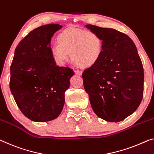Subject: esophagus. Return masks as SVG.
<instances>
[{"instance_id": "obj_1", "label": "esophagus", "mask_w": 154, "mask_h": 154, "mask_svg": "<svg viewBox=\"0 0 154 154\" xmlns=\"http://www.w3.org/2000/svg\"><path fill=\"white\" fill-rule=\"evenodd\" d=\"M75 74H77V75H79V76L82 75V71L79 70H75Z\"/></svg>"}]
</instances>
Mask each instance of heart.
Masks as SVG:
<instances>
[{
	"label": "heart",
	"instance_id": "1",
	"mask_svg": "<svg viewBox=\"0 0 154 154\" xmlns=\"http://www.w3.org/2000/svg\"><path fill=\"white\" fill-rule=\"evenodd\" d=\"M103 39L94 31L69 27L57 36V43L50 47L55 60L63 64L70 58L82 67H91L99 60L103 51Z\"/></svg>",
	"mask_w": 154,
	"mask_h": 154
}]
</instances>
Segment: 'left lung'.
<instances>
[{"label": "left lung", "mask_w": 154, "mask_h": 154, "mask_svg": "<svg viewBox=\"0 0 154 154\" xmlns=\"http://www.w3.org/2000/svg\"><path fill=\"white\" fill-rule=\"evenodd\" d=\"M103 39L97 62L82 73L85 91L95 113L117 122L131 115L140 104L144 69L136 45L127 34L111 28L86 25Z\"/></svg>", "instance_id": "8db88e82"}]
</instances>
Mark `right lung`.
<instances>
[{
  "instance_id": "obj_1",
  "label": "right lung",
  "mask_w": 154,
  "mask_h": 154,
  "mask_svg": "<svg viewBox=\"0 0 154 154\" xmlns=\"http://www.w3.org/2000/svg\"><path fill=\"white\" fill-rule=\"evenodd\" d=\"M61 27H38L15 49L10 66V91L20 111L34 122L50 121L59 116L74 75L71 68L56 65L50 50L52 36Z\"/></svg>"
}]
</instances>
